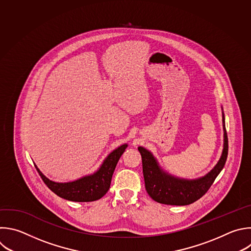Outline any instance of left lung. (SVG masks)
I'll return each instance as SVG.
<instances>
[{
	"instance_id": "1",
	"label": "left lung",
	"mask_w": 251,
	"mask_h": 251,
	"mask_svg": "<svg viewBox=\"0 0 251 251\" xmlns=\"http://www.w3.org/2000/svg\"><path fill=\"white\" fill-rule=\"evenodd\" d=\"M223 110V108H222ZM223 113L224 148L221 157L214 168L204 176L195 179H185L172 176L161 169L153 154L144 147H138L142 155L145 186L151 198L165 205L185 206L200 199L211 187L216 177L224 169L228 151L227 135Z\"/></svg>"
}]
</instances>
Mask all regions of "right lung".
<instances>
[{
  "instance_id": "right-lung-1",
  "label": "right lung",
  "mask_w": 251,
  "mask_h": 251,
  "mask_svg": "<svg viewBox=\"0 0 251 251\" xmlns=\"http://www.w3.org/2000/svg\"><path fill=\"white\" fill-rule=\"evenodd\" d=\"M127 147V144L119 146L104 158L97 172L74 181L55 182L50 180L40 172L36 164L34 165L44 183L59 197L74 202H92L100 199L109 190L116 164Z\"/></svg>"
}]
</instances>
